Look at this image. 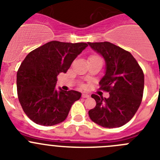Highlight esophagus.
<instances>
[{
	"label": "esophagus",
	"instance_id": "obj_1",
	"mask_svg": "<svg viewBox=\"0 0 160 160\" xmlns=\"http://www.w3.org/2000/svg\"><path fill=\"white\" fill-rule=\"evenodd\" d=\"M82 97L84 98H90V95H89L88 94H85V93H83V94H82Z\"/></svg>",
	"mask_w": 160,
	"mask_h": 160
}]
</instances>
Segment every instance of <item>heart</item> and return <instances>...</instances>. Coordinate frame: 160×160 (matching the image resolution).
I'll return each instance as SVG.
<instances>
[{"mask_svg": "<svg viewBox=\"0 0 160 160\" xmlns=\"http://www.w3.org/2000/svg\"><path fill=\"white\" fill-rule=\"evenodd\" d=\"M98 58V57H97V56H91L90 58Z\"/></svg>", "mask_w": 160, "mask_h": 160, "instance_id": "b5f03b06", "label": "heart"}]
</instances>
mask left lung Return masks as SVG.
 Wrapping results in <instances>:
<instances>
[{"mask_svg": "<svg viewBox=\"0 0 160 160\" xmlns=\"http://www.w3.org/2000/svg\"><path fill=\"white\" fill-rule=\"evenodd\" d=\"M87 43L105 60V74L99 86L110 94L109 98L91 95L96 106L89 111V116L103 128L122 127L132 118L141 104L143 72L132 54L119 46L108 42Z\"/></svg>", "mask_w": 160, "mask_h": 160, "instance_id": "left-lung-1", "label": "left lung"}]
</instances>
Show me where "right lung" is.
<instances>
[{"label":"right lung","mask_w":160,"mask_h":160,"mask_svg":"<svg viewBox=\"0 0 160 160\" xmlns=\"http://www.w3.org/2000/svg\"><path fill=\"white\" fill-rule=\"evenodd\" d=\"M88 44L52 41L31 51L17 73L18 99L24 112L42 126L63 122L73 102L81 98L75 90L56 89L57 77L66 73Z\"/></svg>","instance_id":"right-lung-1"}]
</instances>
